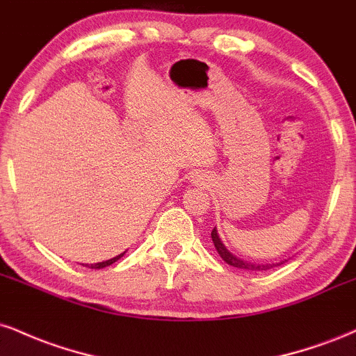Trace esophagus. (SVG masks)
<instances>
[{
	"label": "esophagus",
	"mask_w": 356,
	"mask_h": 356,
	"mask_svg": "<svg viewBox=\"0 0 356 356\" xmlns=\"http://www.w3.org/2000/svg\"><path fill=\"white\" fill-rule=\"evenodd\" d=\"M195 182H197L199 186H206V184L209 182V177H207V175L201 174V175H197V177H195Z\"/></svg>",
	"instance_id": "esophagus-1"
}]
</instances>
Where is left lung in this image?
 I'll return each mask as SVG.
<instances>
[{
    "label": "left lung",
    "mask_w": 356,
    "mask_h": 356,
    "mask_svg": "<svg viewBox=\"0 0 356 356\" xmlns=\"http://www.w3.org/2000/svg\"><path fill=\"white\" fill-rule=\"evenodd\" d=\"M211 238H212V243H214L216 251L219 252V256L222 257V261H226V263L229 264V266H232V268L246 269V271H266V269H271V268H275V266H280V264H283V261H281V263H266V264H263V263L259 264V263H257L256 264V263H251V261L241 259V257H238L236 254H232L229 249L224 246V243H222V241H220L219 232H218V229H216V227L211 232Z\"/></svg>",
    "instance_id": "left-lung-1"
}]
</instances>
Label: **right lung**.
<instances>
[{
	"instance_id": "right-lung-1",
	"label": "right lung",
	"mask_w": 356,
	"mask_h": 356,
	"mask_svg": "<svg viewBox=\"0 0 356 356\" xmlns=\"http://www.w3.org/2000/svg\"><path fill=\"white\" fill-rule=\"evenodd\" d=\"M124 254H125V252H122V254H118V256H115V257H112V259L102 261V263H95V264H83V266L92 268V269H102V268H107V266H110V264H113V263H115V261L120 259V257L124 256Z\"/></svg>"
}]
</instances>
